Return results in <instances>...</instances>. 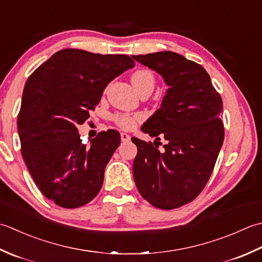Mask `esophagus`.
<instances>
[{
	"label": "esophagus",
	"mask_w": 262,
	"mask_h": 262,
	"mask_svg": "<svg viewBox=\"0 0 262 262\" xmlns=\"http://www.w3.org/2000/svg\"><path fill=\"white\" fill-rule=\"evenodd\" d=\"M130 139H131V137L127 135V133H125V132H122L121 133V140L123 141V142H126V141H130Z\"/></svg>",
	"instance_id": "34e87169"
}]
</instances>
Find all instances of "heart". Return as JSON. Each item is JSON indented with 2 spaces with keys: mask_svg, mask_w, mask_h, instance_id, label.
Here are the masks:
<instances>
[{
  "mask_svg": "<svg viewBox=\"0 0 262 262\" xmlns=\"http://www.w3.org/2000/svg\"><path fill=\"white\" fill-rule=\"evenodd\" d=\"M131 82L138 93L142 90H150L155 87V77L152 72L149 70H138L132 74ZM142 114H127V113H117L113 116V121L116 125H119L123 130H131L136 126L139 121L142 120Z\"/></svg>",
  "mask_w": 262,
  "mask_h": 262,
  "instance_id": "b5f03b06",
  "label": "heart"
}]
</instances>
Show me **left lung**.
<instances>
[{"mask_svg": "<svg viewBox=\"0 0 262 262\" xmlns=\"http://www.w3.org/2000/svg\"><path fill=\"white\" fill-rule=\"evenodd\" d=\"M132 57L158 72L169 86L161 108L141 127L156 139L162 135L167 140L165 150L132 138L138 148L133 178L149 204L175 209L195 199L212 173L224 141L223 100L205 69L178 53Z\"/></svg>", "mask_w": 262, "mask_h": 262, "instance_id": "obj_1", "label": "left lung"}]
</instances>
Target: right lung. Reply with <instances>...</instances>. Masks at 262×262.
<instances>
[{
  "label": "right lung",
  "mask_w": 262,
  "mask_h": 262,
  "mask_svg": "<svg viewBox=\"0 0 262 262\" xmlns=\"http://www.w3.org/2000/svg\"><path fill=\"white\" fill-rule=\"evenodd\" d=\"M133 67L127 55L66 49L27 80L18 115L21 154L41 193L57 206L78 208L98 194L121 136L101 131L86 146L77 125L90 116L112 80Z\"/></svg>",
  "instance_id": "right-lung-1"
}]
</instances>
